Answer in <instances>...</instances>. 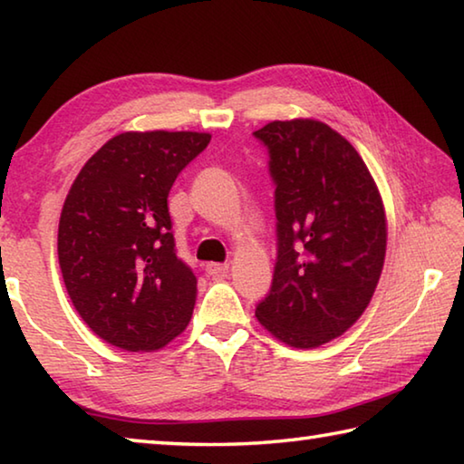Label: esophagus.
<instances>
[{"mask_svg": "<svg viewBox=\"0 0 464 464\" xmlns=\"http://www.w3.org/2000/svg\"><path fill=\"white\" fill-rule=\"evenodd\" d=\"M204 270H207L208 276L213 278H223L227 272H229V266L227 264H217V262H208L207 266H204Z\"/></svg>", "mask_w": 464, "mask_h": 464, "instance_id": "esophagus-1", "label": "esophagus"}]
</instances>
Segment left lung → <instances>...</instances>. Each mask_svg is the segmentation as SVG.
Here are the masks:
<instances>
[{"mask_svg":"<svg viewBox=\"0 0 464 464\" xmlns=\"http://www.w3.org/2000/svg\"><path fill=\"white\" fill-rule=\"evenodd\" d=\"M254 135L276 182L278 257L264 329L290 348H319L356 324L379 285L387 215L348 139L315 119L272 121Z\"/></svg>","mask_w":464,"mask_h":464,"instance_id":"8db88e82","label":"left lung"}]
</instances>
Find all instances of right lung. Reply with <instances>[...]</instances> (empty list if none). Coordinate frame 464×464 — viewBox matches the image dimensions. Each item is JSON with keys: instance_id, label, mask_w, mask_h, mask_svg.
I'll return each mask as SVG.
<instances>
[{"instance_id": "obj_1", "label": "right lung", "mask_w": 464, "mask_h": 464, "mask_svg": "<svg viewBox=\"0 0 464 464\" xmlns=\"http://www.w3.org/2000/svg\"><path fill=\"white\" fill-rule=\"evenodd\" d=\"M208 132L127 130L73 179L59 218V266L75 311L100 340L155 352L190 324L196 276L176 256L168 194Z\"/></svg>"}]
</instances>
